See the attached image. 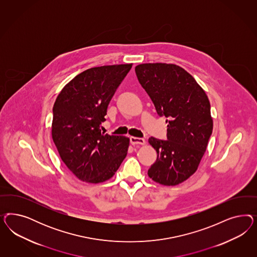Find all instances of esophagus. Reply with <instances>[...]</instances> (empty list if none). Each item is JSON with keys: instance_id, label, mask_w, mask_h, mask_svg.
Returning <instances> with one entry per match:
<instances>
[{"instance_id": "obj_1", "label": "esophagus", "mask_w": 257, "mask_h": 257, "mask_svg": "<svg viewBox=\"0 0 257 257\" xmlns=\"http://www.w3.org/2000/svg\"><path fill=\"white\" fill-rule=\"evenodd\" d=\"M130 142L132 145H145L146 141L144 139L141 138H135V137H131L130 138Z\"/></svg>"}]
</instances>
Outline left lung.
<instances>
[{
    "label": "left lung",
    "instance_id": "1",
    "mask_svg": "<svg viewBox=\"0 0 257 257\" xmlns=\"http://www.w3.org/2000/svg\"><path fill=\"white\" fill-rule=\"evenodd\" d=\"M140 85L156 106L168 117V140L150 138L157 153L149 177L163 186H176L193 175L213 131L210 102L194 77L178 65L144 63L136 67Z\"/></svg>",
    "mask_w": 257,
    "mask_h": 257
}]
</instances>
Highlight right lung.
Masks as SVG:
<instances>
[{"mask_svg":"<svg viewBox=\"0 0 257 257\" xmlns=\"http://www.w3.org/2000/svg\"><path fill=\"white\" fill-rule=\"evenodd\" d=\"M133 64L94 67L64 86L53 107L52 139L78 179L99 184L112 178L127 156L129 138L101 133L109 102Z\"/></svg>","mask_w":257,"mask_h":257,"instance_id":"1","label":"right lung"}]
</instances>
